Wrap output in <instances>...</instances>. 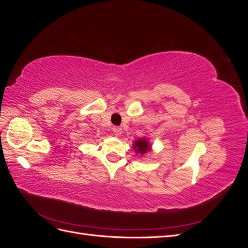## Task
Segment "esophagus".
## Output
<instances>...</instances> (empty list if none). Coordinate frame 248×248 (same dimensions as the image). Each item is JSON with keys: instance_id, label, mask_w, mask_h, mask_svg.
Instances as JSON below:
<instances>
[{"instance_id": "obj_1", "label": "esophagus", "mask_w": 248, "mask_h": 248, "mask_svg": "<svg viewBox=\"0 0 248 248\" xmlns=\"http://www.w3.org/2000/svg\"><path fill=\"white\" fill-rule=\"evenodd\" d=\"M112 132L115 133V136H116V137H119V136H121L122 129L120 128V127H114V128H112Z\"/></svg>"}]
</instances>
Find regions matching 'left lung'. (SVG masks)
<instances>
[{
  "label": "left lung",
  "instance_id": "left-lung-1",
  "mask_svg": "<svg viewBox=\"0 0 248 248\" xmlns=\"http://www.w3.org/2000/svg\"><path fill=\"white\" fill-rule=\"evenodd\" d=\"M132 148L137 154H140V156L145 155L147 152L152 150V144L149 141V139L147 137L140 138L133 141Z\"/></svg>",
  "mask_w": 248,
  "mask_h": 248
}]
</instances>
